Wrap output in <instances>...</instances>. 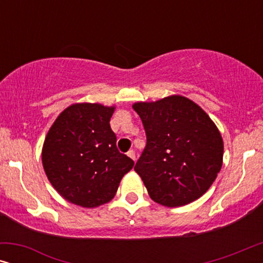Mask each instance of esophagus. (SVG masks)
Segmentation results:
<instances>
[{
	"mask_svg": "<svg viewBox=\"0 0 263 263\" xmlns=\"http://www.w3.org/2000/svg\"><path fill=\"white\" fill-rule=\"evenodd\" d=\"M127 156H128L129 158H132V159L135 161V152H134V151H133V149L128 151V152H127Z\"/></svg>",
	"mask_w": 263,
	"mask_h": 263,
	"instance_id": "obj_1",
	"label": "esophagus"
}]
</instances>
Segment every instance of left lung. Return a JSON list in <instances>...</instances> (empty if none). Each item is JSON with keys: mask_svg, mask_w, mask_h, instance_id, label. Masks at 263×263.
I'll list each match as a JSON object with an SVG mask.
<instances>
[{"mask_svg": "<svg viewBox=\"0 0 263 263\" xmlns=\"http://www.w3.org/2000/svg\"><path fill=\"white\" fill-rule=\"evenodd\" d=\"M133 109L147 136L134 170L151 199L178 207L202 196L222 165L224 142L214 122L183 96L135 103Z\"/></svg>", "mask_w": 263, "mask_h": 263, "instance_id": "left-lung-1", "label": "left lung"}]
</instances>
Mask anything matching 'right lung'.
I'll return each instance as SVG.
<instances>
[{
  "instance_id": "right-lung-1",
  "label": "right lung",
  "mask_w": 263,
  "mask_h": 263,
  "mask_svg": "<svg viewBox=\"0 0 263 263\" xmlns=\"http://www.w3.org/2000/svg\"><path fill=\"white\" fill-rule=\"evenodd\" d=\"M115 106L78 103L59 115L46 134L43 167L61 196L93 208L116 195L123 176L134 166L116 146L110 118Z\"/></svg>"
}]
</instances>
